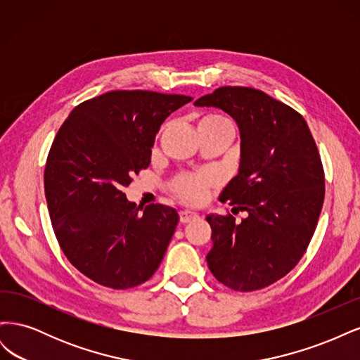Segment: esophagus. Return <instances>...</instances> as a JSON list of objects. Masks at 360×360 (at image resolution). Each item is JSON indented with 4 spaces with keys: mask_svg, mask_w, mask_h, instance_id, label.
Wrapping results in <instances>:
<instances>
[{
    "mask_svg": "<svg viewBox=\"0 0 360 360\" xmlns=\"http://www.w3.org/2000/svg\"><path fill=\"white\" fill-rule=\"evenodd\" d=\"M198 214L193 213V212H180V222L181 224H188V222H192L195 219H198Z\"/></svg>",
    "mask_w": 360,
    "mask_h": 360,
    "instance_id": "34e87169",
    "label": "esophagus"
}]
</instances>
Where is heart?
I'll use <instances>...</instances> for the list:
<instances>
[{
    "mask_svg": "<svg viewBox=\"0 0 360 360\" xmlns=\"http://www.w3.org/2000/svg\"><path fill=\"white\" fill-rule=\"evenodd\" d=\"M202 122L231 124L230 120H226L225 117H221V115H209L205 117ZM213 180L214 179L212 174H200V176L181 177L176 181V184H174V192H176L177 197L184 202L200 204L207 198V188H209V184L213 183Z\"/></svg>",
    "mask_w": 360,
    "mask_h": 360,
    "instance_id": "heart-1",
    "label": "heart"
}]
</instances>
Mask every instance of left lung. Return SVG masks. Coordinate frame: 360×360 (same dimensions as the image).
I'll return each instance as SVG.
<instances>
[{"label":"left lung","mask_w":360,"mask_h":360,"mask_svg":"<svg viewBox=\"0 0 360 360\" xmlns=\"http://www.w3.org/2000/svg\"><path fill=\"white\" fill-rule=\"evenodd\" d=\"M219 108L240 132L237 176L219 200L246 212L209 214L213 248L207 264L236 291H254L284 278L307 250L324 201V174L304 118L288 105L249 86H221L195 101Z\"/></svg>","instance_id":"left-lung-1"}]
</instances>
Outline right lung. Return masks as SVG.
Segmentation results:
<instances>
[{
  "mask_svg": "<svg viewBox=\"0 0 360 360\" xmlns=\"http://www.w3.org/2000/svg\"><path fill=\"white\" fill-rule=\"evenodd\" d=\"M191 101L110 91L76 106L53 139L45 168L53 233L70 263L97 284L136 287L165 255L179 213L162 204L136 207L123 188L150 165L160 124Z\"/></svg>",
  "mask_w": 360,
  "mask_h": 360,
  "instance_id": "obj_1",
  "label": "right lung"
}]
</instances>
